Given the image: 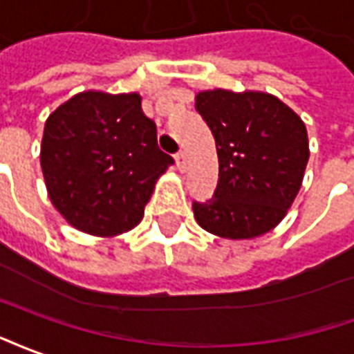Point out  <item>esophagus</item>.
Listing matches in <instances>:
<instances>
[{"mask_svg": "<svg viewBox=\"0 0 354 354\" xmlns=\"http://www.w3.org/2000/svg\"><path fill=\"white\" fill-rule=\"evenodd\" d=\"M175 164H177V169H179V171H185V169H187V152H177V154H175Z\"/></svg>", "mask_w": 354, "mask_h": 354, "instance_id": "obj_1", "label": "esophagus"}]
</instances>
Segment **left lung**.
Masks as SVG:
<instances>
[{
  "mask_svg": "<svg viewBox=\"0 0 354 354\" xmlns=\"http://www.w3.org/2000/svg\"><path fill=\"white\" fill-rule=\"evenodd\" d=\"M213 131L218 183L207 202H194L198 224L224 239H252L285 218L309 160L306 124L268 92L215 88L196 95Z\"/></svg>",
  "mask_w": 354,
  "mask_h": 354,
  "instance_id": "obj_1",
  "label": "left lung"
}]
</instances>
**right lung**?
<instances>
[{"label":"right lung","instance_id":"obj_1","mask_svg":"<svg viewBox=\"0 0 354 354\" xmlns=\"http://www.w3.org/2000/svg\"><path fill=\"white\" fill-rule=\"evenodd\" d=\"M171 164L136 92H81L46 118L41 141L46 192L58 213L90 236L136 228Z\"/></svg>","mask_w":354,"mask_h":354}]
</instances>
